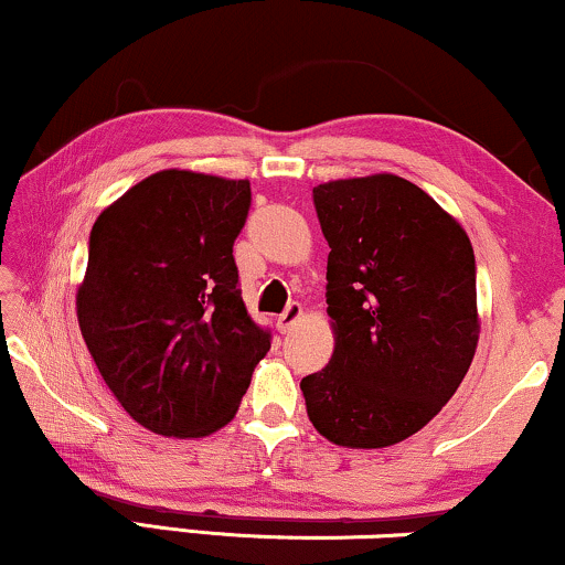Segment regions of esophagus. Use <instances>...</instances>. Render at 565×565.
<instances>
[{
  "mask_svg": "<svg viewBox=\"0 0 565 565\" xmlns=\"http://www.w3.org/2000/svg\"><path fill=\"white\" fill-rule=\"evenodd\" d=\"M301 315H303L301 303H298V301H290L288 306H285L282 315L277 317V330H280L282 335H285V332H290V330H294V327H296L298 319H301Z\"/></svg>",
  "mask_w": 565,
  "mask_h": 565,
  "instance_id": "obj_1",
  "label": "esophagus"
}]
</instances>
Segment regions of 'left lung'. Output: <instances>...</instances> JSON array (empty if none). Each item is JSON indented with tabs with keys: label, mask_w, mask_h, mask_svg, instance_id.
<instances>
[{
	"label": "left lung",
	"mask_w": 565,
	"mask_h": 565,
	"mask_svg": "<svg viewBox=\"0 0 565 565\" xmlns=\"http://www.w3.org/2000/svg\"><path fill=\"white\" fill-rule=\"evenodd\" d=\"M335 353L301 380L319 435L387 448L452 398L479 340L477 262L463 227L398 175L315 188Z\"/></svg>",
	"instance_id": "obj_1"
}]
</instances>
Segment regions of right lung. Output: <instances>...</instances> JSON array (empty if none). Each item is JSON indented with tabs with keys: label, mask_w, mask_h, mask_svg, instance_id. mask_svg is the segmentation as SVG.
Instances as JSON below:
<instances>
[{
	"label": "right lung",
	"mask_w": 565,
	"mask_h": 565,
	"mask_svg": "<svg viewBox=\"0 0 565 565\" xmlns=\"http://www.w3.org/2000/svg\"><path fill=\"white\" fill-rule=\"evenodd\" d=\"M248 180L164 170L90 227L78 322L104 382L141 427L204 437L233 419L271 332L250 319L233 243Z\"/></svg>",
	"instance_id": "add662e5"
}]
</instances>
